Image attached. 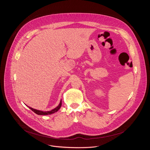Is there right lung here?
<instances>
[{"label":"right lung","mask_w":150,"mask_h":150,"mask_svg":"<svg viewBox=\"0 0 150 150\" xmlns=\"http://www.w3.org/2000/svg\"><path fill=\"white\" fill-rule=\"evenodd\" d=\"M62 105V100H60V102L59 104V105L57 107H56V108L50 111H48V112H42V111H40V110H35V109H34L31 108H29L33 111L35 113H36L37 115H51V114H53L56 112H57L59 110V109L60 108V107Z\"/></svg>","instance_id":"1"}]
</instances>
